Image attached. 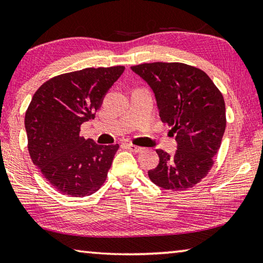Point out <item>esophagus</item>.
<instances>
[{"mask_svg": "<svg viewBox=\"0 0 263 263\" xmlns=\"http://www.w3.org/2000/svg\"><path fill=\"white\" fill-rule=\"evenodd\" d=\"M127 148L128 149H131L132 152H135V153H140V152H143V147H140V146H137V145H133V144H127Z\"/></svg>", "mask_w": 263, "mask_h": 263, "instance_id": "34e87169", "label": "esophagus"}]
</instances>
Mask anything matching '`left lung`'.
<instances>
[{
  "label": "left lung",
  "instance_id": "left-lung-1",
  "mask_svg": "<svg viewBox=\"0 0 263 263\" xmlns=\"http://www.w3.org/2000/svg\"><path fill=\"white\" fill-rule=\"evenodd\" d=\"M131 70L151 87L162 123L172 126L177 151L157 149L159 164L148 171L153 184L165 190L191 189L213 166L226 128L222 93L206 72L184 63H144Z\"/></svg>",
  "mask_w": 263,
  "mask_h": 263
}]
</instances>
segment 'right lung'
Returning <instances> with one entry per match:
<instances>
[{"instance_id":"add662e5","label":"right lung","mask_w":263,"mask_h":263,"mask_svg":"<svg viewBox=\"0 0 263 263\" xmlns=\"http://www.w3.org/2000/svg\"><path fill=\"white\" fill-rule=\"evenodd\" d=\"M124 66L86 68L60 74L41 85L26 112L28 149L52 187L69 197L91 195L106 180L119 145H98L79 136L93 119Z\"/></svg>"}]
</instances>
